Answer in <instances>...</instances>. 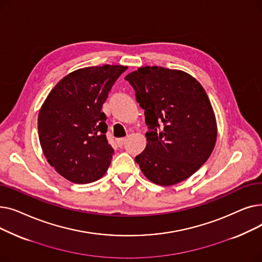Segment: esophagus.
Returning <instances> with one entry per match:
<instances>
[{
    "mask_svg": "<svg viewBox=\"0 0 262 262\" xmlns=\"http://www.w3.org/2000/svg\"><path fill=\"white\" fill-rule=\"evenodd\" d=\"M126 138H120V139H118L117 140V143H118V145L120 146V147H122L123 145H124V143H125L126 142Z\"/></svg>",
    "mask_w": 262,
    "mask_h": 262,
    "instance_id": "1",
    "label": "esophagus"
}]
</instances>
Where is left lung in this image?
<instances>
[{
	"mask_svg": "<svg viewBox=\"0 0 262 262\" xmlns=\"http://www.w3.org/2000/svg\"><path fill=\"white\" fill-rule=\"evenodd\" d=\"M125 79L144 109L148 128L146 146L136 162L157 185L187 180L207 161L216 140L207 93L188 73L162 67L139 68Z\"/></svg>",
	"mask_w": 262,
	"mask_h": 262,
	"instance_id": "obj_1",
	"label": "left lung"
}]
</instances>
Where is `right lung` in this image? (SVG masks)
I'll use <instances>...</instances> for the list:
<instances>
[{"label":"right lung","mask_w":262,"mask_h":262,"mask_svg":"<svg viewBox=\"0 0 262 262\" xmlns=\"http://www.w3.org/2000/svg\"><path fill=\"white\" fill-rule=\"evenodd\" d=\"M127 67H89L64 76L38 116V135L49 163L66 180L89 184L106 173L114 156L102 106Z\"/></svg>","instance_id":"obj_1"}]
</instances>
